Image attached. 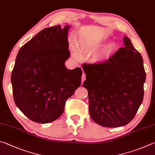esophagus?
Returning a JSON list of instances; mask_svg holds the SVG:
<instances>
[{"label":"esophagus","mask_w":155,"mask_h":155,"mask_svg":"<svg viewBox=\"0 0 155 155\" xmlns=\"http://www.w3.org/2000/svg\"><path fill=\"white\" fill-rule=\"evenodd\" d=\"M85 80H86V75H85V73H83L82 76V82H83Z\"/></svg>","instance_id":"esophagus-1"}]
</instances>
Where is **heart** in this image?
Here are the masks:
<instances>
[{
  "label": "heart",
  "mask_w": 155,
  "mask_h": 155,
  "mask_svg": "<svg viewBox=\"0 0 155 155\" xmlns=\"http://www.w3.org/2000/svg\"><path fill=\"white\" fill-rule=\"evenodd\" d=\"M100 45H101L100 44L94 45L89 41H83L80 43V48L81 50H86V49L93 50V49L99 48ZM115 49L116 45L114 43H110L109 45H107L106 47L104 49V50H103L101 53L94 57L93 61L95 62H99L106 61V60H107L111 56H112V54H113L114 51Z\"/></svg>",
  "instance_id": "heart-1"
}]
</instances>
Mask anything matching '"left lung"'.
<instances>
[{
  "instance_id": "obj_1",
  "label": "left lung",
  "mask_w": 155,
  "mask_h": 155,
  "mask_svg": "<svg viewBox=\"0 0 155 155\" xmlns=\"http://www.w3.org/2000/svg\"><path fill=\"white\" fill-rule=\"evenodd\" d=\"M123 39L124 47L107 61L82 64L89 113L103 127H119L129 123L143 101L146 72L142 57L128 37Z\"/></svg>"
}]
</instances>
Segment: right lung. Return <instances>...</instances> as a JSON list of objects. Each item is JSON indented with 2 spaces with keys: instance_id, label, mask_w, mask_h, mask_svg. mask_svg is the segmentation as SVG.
<instances>
[{
  "instance_id": "add662e5",
  "label": "right lung",
  "mask_w": 155,
  "mask_h": 155,
  "mask_svg": "<svg viewBox=\"0 0 155 155\" xmlns=\"http://www.w3.org/2000/svg\"><path fill=\"white\" fill-rule=\"evenodd\" d=\"M69 26L46 28L25 43L12 73L13 99L30 120L48 123L63 113L67 100L81 85V68L69 70Z\"/></svg>"
}]
</instances>
